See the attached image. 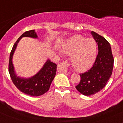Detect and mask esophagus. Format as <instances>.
I'll return each instance as SVG.
<instances>
[{
	"label": "esophagus",
	"mask_w": 123,
	"mask_h": 123,
	"mask_svg": "<svg viewBox=\"0 0 123 123\" xmlns=\"http://www.w3.org/2000/svg\"><path fill=\"white\" fill-rule=\"evenodd\" d=\"M68 66H69L68 62L65 61V62H62L60 64H58V67H57V70L59 72L67 73Z\"/></svg>",
	"instance_id": "34e87169"
}]
</instances>
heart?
<instances>
[{
    "label": "heart",
    "instance_id": "obj_1",
    "mask_svg": "<svg viewBox=\"0 0 123 123\" xmlns=\"http://www.w3.org/2000/svg\"><path fill=\"white\" fill-rule=\"evenodd\" d=\"M97 45L92 39L81 35L69 38L62 47L63 53L71 56V63L75 69L82 71L89 68L96 58Z\"/></svg>",
    "mask_w": 123,
    "mask_h": 123
}]
</instances>
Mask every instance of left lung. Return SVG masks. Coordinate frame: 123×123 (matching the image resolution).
Segmentation results:
<instances>
[{
    "mask_svg": "<svg viewBox=\"0 0 123 123\" xmlns=\"http://www.w3.org/2000/svg\"><path fill=\"white\" fill-rule=\"evenodd\" d=\"M91 34L98 45V54L93 67L86 72L79 74L81 81L76 86L81 94L86 96L96 94L105 86L111 76L114 64L109 42L94 31Z\"/></svg>",
    "mask_w": 123,
    "mask_h": 123,
    "instance_id": "8db88e82",
    "label": "left lung"
}]
</instances>
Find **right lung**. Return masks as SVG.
Masks as SVG:
<instances>
[{
	"label": "right lung",
	"mask_w": 123,
	"mask_h": 123,
	"mask_svg": "<svg viewBox=\"0 0 123 123\" xmlns=\"http://www.w3.org/2000/svg\"><path fill=\"white\" fill-rule=\"evenodd\" d=\"M23 37L37 38L34 30L26 31L18 39L14 44L10 54L8 71L15 86L18 89L25 94L31 96H39L45 94L49 89L54 77L56 74V65L47 60L41 69L34 76L28 79L21 78L15 74L12 58L18 42Z\"/></svg>",
	"instance_id": "right-lung-1"
}]
</instances>
